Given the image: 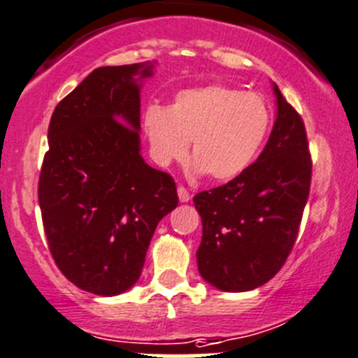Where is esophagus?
Returning a JSON list of instances; mask_svg holds the SVG:
<instances>
[{
  "mask_svg": "<svg viewBox=\"0 0 358 358\" xmlns=\"http://www.w3.org/2000/svg\"><path fill=\"white\" fill-rule=\"evenodd\" d=\"M178 199L182 203H187L190 199V192L185 189V187H182V185L178 187Z\"/></svg>",
  "mask_w": 358,
  "mask_h": 358,
  "instance_id": "esophagus-1",
  "label": "esophagus"
}]
</instances>
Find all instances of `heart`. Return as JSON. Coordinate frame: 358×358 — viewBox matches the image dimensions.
Masks as SVG:
<instances>
[{"label":"heart","instance_id":"heart-1","mask_svg":"<svg viewBox=\"0 0 358 358\" xmlns=\"http://www.w3.org/2000/svg\"><path fill=\"white\" fill-rule=\"evenodd\" d=\"M270 123L272 111L262 95L226 85L183 90L169 109L152 103L143 115L157 162L185 159L192 141L194 173L219 182L236 178L255 162Z\"/></svg>","mask_w":358,"mask_h":358}]
</instances>
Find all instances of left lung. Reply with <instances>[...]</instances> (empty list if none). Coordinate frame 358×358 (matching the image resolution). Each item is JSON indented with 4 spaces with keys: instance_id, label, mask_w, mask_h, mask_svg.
<instances>
[{
    "instance_id": "1",
    "label": "left lung",
    "mask_w": 358,
    "mask_h": 358,
    "mask_svg": "<svg viewBox=\"0 0 358 358\" xmlns=\"http://www.w3.org/2000/svg\"><path fill=\"white\" fill-rule=\"evenodd\" d=\"M273 95L277 118L258 160L231 182L194 196L203 222L198 270L220 292H249L279 272L309 198L306 127L277 85Z\"/></svg>"
}]
</instances>
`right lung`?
I'll return each instance as SVG.
<instances>
[{"mask_svg":"<svg viewBox=\"0 0 358 358\" xmlns=\"http://www.w3.org/2000/svg\"><path fill=\"white\" fill-rule=\"evenodd\" d=\"M153 63L100 66L56 106L38 203L49 250L85 292L136 285L157 224L178 205L175 180L141 157V81Z\"/></svg>","mask_w":358,"mask_h":358,"instance_id":"add662e5","label":"right lung"}]
</instances>
